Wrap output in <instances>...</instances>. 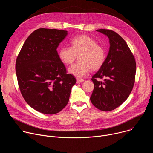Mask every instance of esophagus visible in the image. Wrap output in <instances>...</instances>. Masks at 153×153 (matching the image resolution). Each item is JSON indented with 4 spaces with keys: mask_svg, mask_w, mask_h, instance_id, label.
Returning a JSON list of instances; mask_svg holds the SVG:
<instances>
[{
    "mask_svg": "<svg viewBox=\"0 0 153 153\" xmlns=\"http://www.w3.org/2000/svg\"><path fill=\"white\" fill-rule=\"evenodd\" d=\"M84 80L82 79H77V83H80V82H83Z\"/></svg>",
    "mask_w": 153,
    "mask_h": 153,
    "instance_id": "obj_1",
    "label": "esophagus"
}]
</instances>
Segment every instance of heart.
<instances>
[{"mask_svg": "<svg viewBox=\"0 0 153 153\" xmlns=\"http://www.w3.org/2000/svg\"><path fill=\"white\" fill-rule=\"evenodd\" d=\"M71 47H63L58 52L59 59L65 64H71L74 61L76 54L80 61L74 63L68 68V72L76 77L85 76L91 68L96 70L103 64L106 53L104 48L97 45L94 38L86 35H81L73 38Z\"/></svg>", "mask_w": 153, "mask_h": 153, "instance_id": "b5f03b06", "label": "heart"}]
</instances>
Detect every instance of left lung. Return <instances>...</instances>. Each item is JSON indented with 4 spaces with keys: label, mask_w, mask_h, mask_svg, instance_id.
Here are the masks:
<instances>
[{
    "label": "left lung",
    "mask_w": 153,
    "mask_h": 153,
    "mask_svg": "<svg viewBox=\"0 0 153 153\" xmlns=\"http://www.w3.org/2000/svg\"><path fill=\"white\" fill-rule=\"evenodd\" d=\"M96 31L108 37L110 46L102 66L92 77L94 88L90 100L99 110L109 111L122 105L131 92L136 64L127 43L120 35L110 30ZM97 78L104 80L97 81Z\"/></svg>",
    "instance_id": "8db88e82"
}]
</instances>
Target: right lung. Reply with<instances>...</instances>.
I'll list each match as a JSON object with an SVG mask.
<instances>
[{
	"mask_svg": "<svg viewBox=\"0 0 153 153\" xmlns=\"http://www.w3.org/2000/svg\"><path fill=\"white\" fill-rule=\"evenodd\" d=\"M67 31L39 28L27 39L16 62L22 95L35 110L47 114L60 112L69 101L76 79L67 74L57 48Z\"/></svg>",
	"mask_w": 153,
	"mask_h": 153,
	"instance_id": "add662e5",
	"label": "right lung"
}]
</instances>
